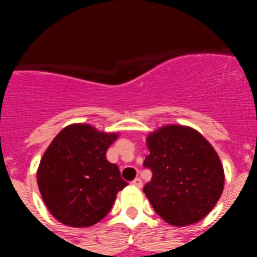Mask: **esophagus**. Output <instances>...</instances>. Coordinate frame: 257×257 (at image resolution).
I'll list each match as a JSON object with an SVG mask.
<instances>
[{"label": "esophagus", "instance_id": "obj_1", "mask_svg": "<svg viewBox=\"0 0 257 257\" xmlns=\"http://www.w3.org/2000/svg\"><path fill=\"white\" fill-rule=\"evenodd\" d=\"M132 186H135V187H138V189H140V187L143 186V182H142V179H140V178L135 179L134 182H132Z\"/></svg>", "mask_w": 257, "mask_h": 257}]
</instances>
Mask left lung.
Listing matches in <instances>:
<instances>
[{"instance_id":"left-lung-1","label":"left lung","mask_w":257,"mask_h":257,"mask_svg":"<svg viewBox=\"0 0 257 257\" xmlns=\"http://www.w3.org/2000/svg\"><path fill=\"white\" fill-rule=\"evenodd\" d=\"M150 154L143 165L153 178L145 194L172 226H190L213 209L224 187L220 158L195 129L167 125L147 136Z\"/></svg>"}]
</instances>
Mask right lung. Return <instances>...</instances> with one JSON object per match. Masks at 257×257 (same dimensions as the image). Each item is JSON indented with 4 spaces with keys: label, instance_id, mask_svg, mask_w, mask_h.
I'll use <instances>...</instances> for the list:
<instances>
[{
    "label": "right lung",
    "instance_id": "obj_1",
    "mask_svg": "<svg viewBox=\"0 0 257 257\" xmlns=\"http://www.w3.org/2000/svg\"><path fill=\"white\" fill-rule=\"evenodd\" d=\"M118 134L88 123L62 129L44 153L37 171L42 199L51 215L71 227L93 226L110 212L117 193L126 186L107 149Z\"/></svg>",
    "mask_w": 257,
    "mask_h": 257
}]
</instances>
